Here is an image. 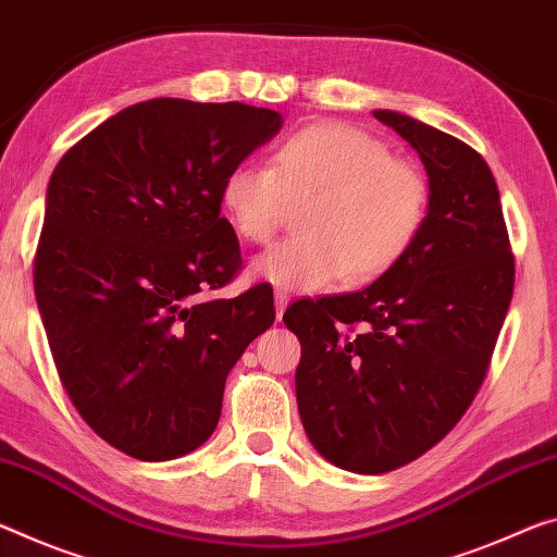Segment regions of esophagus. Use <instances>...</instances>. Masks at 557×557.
<instances>
[{
  "mask_svg": "<svg viewBox=\"0 0 557 557\" xmlns=\"http://www.w3.org/2000/svg\"><path fill=\"white\" fill-rule=\"evenodd\" d=\"M287 305H289V297H287V293H275V312H277V320H282V314H285V310H287Z\"/></svg>",
  "mask_w": 557,
  "mask_h": 557,
  "instance_id": "esophagus-1",
  "label": "esophagus"
}]
</instances>
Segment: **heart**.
<instances>
[{
    "label": "heart",
    "instance_id": "heart-1",
    "mask_svg": "<svg viewBox=\"0 0 557 557\" xmlns=\"http://www.w3.org/2000/svg\"><path fill=\"white\" fill-rule=\"evenodd\" d=\"M235 235L262 245L299 210L297 237L255 258L252 272L289 293H320L344 277L364 285L389 272L419 240L429 188L417 165L369 131L342 121L289 136L275 165L240 161L220 183Z\"/></svg>",
    "mask_w": 557,
    "mask_h": 557
}]
</instances>
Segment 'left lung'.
Returning <instances> with one entry per match:
<instances>
[{
	"instance_id": "obj_1",
	"label": "left lung",
	"mask_w": 557,
	"mask_h": 557,
	"mask_svg": "<svg viewBox=\"0 0 557 557\" xmlns=\"http://www.w3.org/2000/svg\"><path fill=\"white\" fill-rule=\"evenodd\" d=\"M419 153L429 210L419 240L361 293L299 299L282 320L302 344L299 419L326 461L399 469L436 446L488 372L516 264L488 163L463 140L376 109Z\"/></svg>"
}]
</instances>
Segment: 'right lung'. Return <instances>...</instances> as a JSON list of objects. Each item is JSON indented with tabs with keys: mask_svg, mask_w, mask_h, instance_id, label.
<instances>
[{
	"mask_svg": "<svg viewBox=\"0 0 557 557\" xmlns=\"http://www.w3.org/2000/svg\"><path fill=\"white\" fill-rule=\"evenodd\" d=\"M282 128L270 109L151 99L103 121L47 188L34 293L82 419L138 461L196 451L225 379L275 322L270 285L210 299L240 268L220 183Z\"/></svg>",
	"mask_w": 557,
	"mask_h": 557,
	"instance_id": "right-lung-1",
	"label": "right lung"
}]
</instances>
